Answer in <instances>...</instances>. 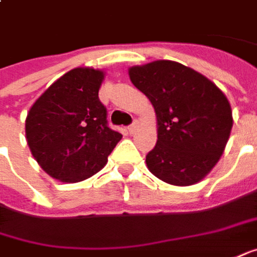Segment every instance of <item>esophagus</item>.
<instances>
[{"label":"esophagus","instance_id":"obj_1","mask_svg":"<svg viewBox=\"0 0 257 257\" xmlns=\"http://www.w3.org/2000/svg\"><path fill=\"white\" fill-rule=\"evenodd\" d=\"M137 128H138V122L137 120H134V122H132V123H131V125L128 126L129 134H134V132L137 131Z\"/></svg>","mask_w":257,"mask_h":257}]
</instances>
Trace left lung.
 Listing matches in <instances>:
<instances>
[{"mask_svg": "<svg viewBox=\"0 0 257 257\" xmlns=\"http://www.w3.org/2000/svg\"><path fill=\"white\" fill-rule=\"evenodd\" d=\"M132 84L148 96L158 119V141L146 155L161 181L189 186L222 156L233 125L230 103L206 76L173 61L129 69Z\"/></svg>", "mask_w": 257, "mask_h": 257, "instance_id": "1", "label": "left lung"}]
</instances>
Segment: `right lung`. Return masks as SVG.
I'll list each match as a JSON object with an SVG mask.
<instances>
[{
	"label": "right lung",
	"mask_w": 257,
	"mask_h": 257,
	"mask_svg": "<svg viewBox=\"0 0 257 257\" xmlns=\"http://www.w3.org/2000/svg\"><path fill=\"white\" fill-rule=\"evenodd\" d=\"M103 72L75 68L57 79L31 106L25 120L31 154L49 176L81 182L99 172L120 141L108 125L98 91Z\"/></svg>",
	"instance_id": "obj_1"
}]
</instances>
